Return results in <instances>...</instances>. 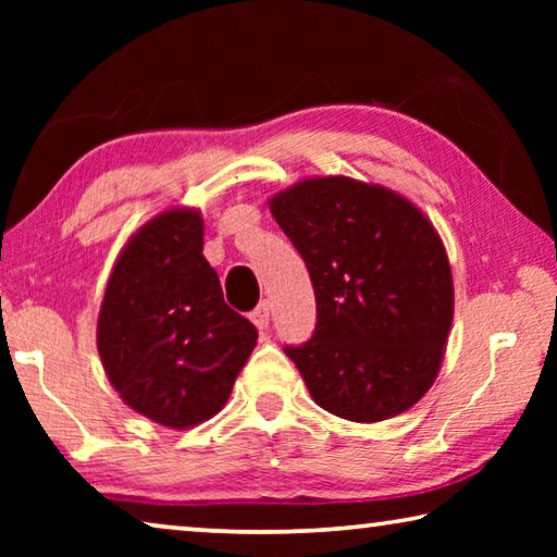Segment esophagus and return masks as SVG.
Masks as SVG:
<instances>
[{
    "label": "esophagus",
    "mask_w": 557,
    "mask_h": 557,
    "mask_svg": "<svg viewBox=\"0 0 557 557\" xmlns=\"http://www.w3.org/2000/svg\"><path fill=\"white\" fill-rule=\"evenodd\" d=\"M250 322L258 329H265L270 324V301H260V305L250 312Z\"/></svg>",
    "instance_id": "obj_1"
}]
</instances>
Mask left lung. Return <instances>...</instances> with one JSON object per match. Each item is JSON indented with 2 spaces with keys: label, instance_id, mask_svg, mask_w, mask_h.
Instances as JSON below:
<instances>
[{
  "label": "left lung",
  "instance_id": "1",
  "mask_svg": "<svg viewBox=\"0 0 557 557\" xmlns=\"http://www.w3.org/2000/svg\"><path fill=\"white\" fill-rule=\"evenodd\" d=\"M270 203L299 250L317 329L285 354L319 408L381 422L425 395L445 358L455 285L435 225L410 199L351 176H309Z\"/></svg>",
  "mask_w": 557,
  "mask_h": 557
}]
</instances>
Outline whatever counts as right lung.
I'll list each match as a JSON object with an SVG mask.
<instances>
[{
	"mask_svg": "<svg viewBox=\"0 0 557 557\" xmlns=\"http://www.w3.org/2000/svg\"><path fill=\"white\" fill-rule=\"evenodd\" d=\"M256 344L203 258L199 209L157 213L125 243L102 295L98 354L132 410L172 430L201 425L231 398Z\"/></svg>",
	"mask_w": 557,
	"mask_h": 557,
	"instance_id": "add662e5",
	"label": "right lung"
}]
</instances>
